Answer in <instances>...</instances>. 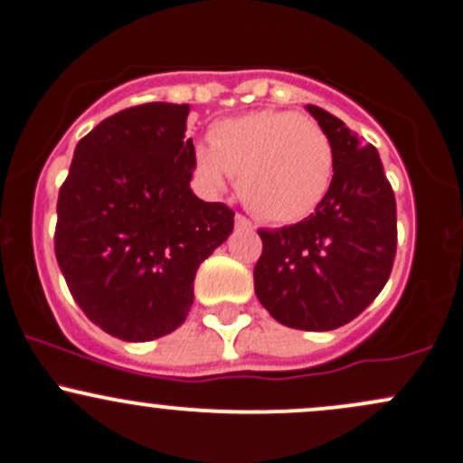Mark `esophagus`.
Wrapping results in <instances>:
<instances>
[{
    "label": "esophagus",
    "instance_id": "1",
    "mask_svg": "<svg viewBox=\"0 0 463 463\" xmlns=\"http://www.w3.org/2000/svg\"><path fill=\"white\" fill-rule=\"evenodd\" d=\"M235 226L237 228H252V223L248 222L244 215H235Z\"/></svg>",
    "mask_w": 463,
    "mask_h": 463
}]
</instances>
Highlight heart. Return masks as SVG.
<instances>
[{"label": "heart", "mask_w": 463, "mask_h": 463, "mask_svg": "<svg viewBox=\"0 0 463 463\" xmlns=\"http://www.w3.org/2000/svg\"><path fill=\"white\" fill-rule=\"evenodd\" d=\"M194 175L219 193L237 177V193L269 223L301 222L319 206L335 173L328 133L293 110H252L213 124L208 144L193 155Z\"/></svg>", "instance_id": "obj_1"}]
</instances>
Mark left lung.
I'll return each mask as SVG.
<instances>
[{"mask_svg": "<svg viewBox=\"0 0 463 463\" xmlns=\"http://www.w3.org/2000/svg\"><path fill=\"white\" fill-rule=\"evenodd\" d=\"M335 150L328 193L313 215L260 231L255 293L279 324L335 330L373 304L391 277L397 250L395 193L373 144L319 106H306Z\"/></svg>", "mask_w": 463, "mask_h": 463, "instance_id": "8db88e82", "label": "left lung"}]
</instances>
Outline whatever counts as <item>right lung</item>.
Returning a JSON list of instances; mask_svg holds the SVG:
<instances>
[{
  "instance_id": "1",
  "label": "right lung",
  "mask_w": 463,
  "mask_h": 463,
  "mask_svg": "<svg viewBox=\"0 0 463 463\" xmlns=\"http://www.w3.org/2000/svg\"><path fill=\"white\" fill-rule=\"evenodd\" d=\"M188 104L133 106L80 139L57 199L55 255L84 315L124 342L184 324L199 264L235 213L191 191Z\"/></svg>"
}]
</instances>
